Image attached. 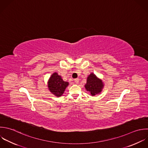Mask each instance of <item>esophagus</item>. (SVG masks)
I'll return each instance as SVG.
<instances>
[{
  "mask_svg": "<svg viewBox=\"0 0 148 148\" xmlns=\"http://www.w3.org/2000/svg\"><path fill=\"white\" fill-rule=\"evenodd\" d=\"M74 82L76 83V84H78L79 82V79L78 78H76L74 79Z\"/></svg>",
  "mask_w": 148,
  "mask_h": 148,
  "instance_id": "obj_1",
  "label": "esophagus"
}]
</instances>
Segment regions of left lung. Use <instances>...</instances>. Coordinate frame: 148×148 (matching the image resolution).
<instances>
[{
	"label": "left lung",
	"mask_w": 148,
	"mask_h": 148,
	"mask_svg": "<svg viewBox=\"0 0 148 148\" xmlns=\"http://www.w3.org/2000/svg\"><path fill=\"white\" fill-rule=\"evenodd\" d=\"M85 88L87 91L89 92L92 96H95L99 93L103 87V84L101 80L96 77L93 73L90 74L88 78Z\"/></svg>",
	"instance_id": "1"
}]
</instances>
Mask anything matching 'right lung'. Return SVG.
<instances>
[{"instance_id": "add662e5", "label": "right lung", "mask_w": 148, "mask_h": 148, "mask_svg": "<svg viewBox=\"0 0 148 148\" xmlns=\"http://www.w3.org/2000/svg\"><path fill=\"white\" fill-rule=\"evenodd\" d=\"M69 83L67 82L63 81L61 77L56 73H55L50 77L48 86L52 93L56 96L59 97L63 95Z\"/></svg>"}]
</instances>
